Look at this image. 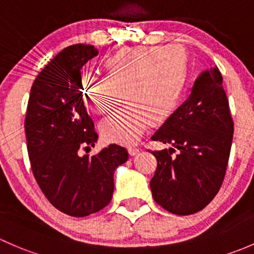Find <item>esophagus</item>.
Here are the masks:
<instances>
[{"mask_svg":"<svg viewBox=\"0 0 254 254\" xmlns=\"http://www.w3.org/2000/svg\"><path fill=\"white\" fill-rule=\"evenodd\" d=\"M127 151H129L130 155L135 156V155H137V153L140 152V148L139 147H129V148H127Z\"/></svg>","mask_w":254,"mask_h":254,"instance_id":"34e87169","label":"esophagus"}]
</instances>
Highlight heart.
Returning <instances> with one entry per match:
<instances>
[{
    "label": "heart",
    "mask_w": 254,
    "mask_h": 254,
    "mask_svg": "<svg viewBox=\"0 0 254 254\" xmlns=\"http://www.w3.org/2000/svg\"><path fill=\"white\" fill-rule=\"evenodd\" d=\"M104 76L84 75L81 93L97 115L107 114L123 91L124 108L99 125L108 142L132 143L148 125L165 123L176 111L187 83L188 59L183 48L127 47L103 61Z\"/></svg>",
    "instance_id": "obj_1"
}]
</instances>
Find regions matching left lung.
<instances>
[{
  "mask_svg": "<svg viewBox=\"0 0 254 254\" xmlns=\"http://www.w3.org/2000/svg\"><path fill=\"white\" fill-rule=\"evenodd\" d=\"M234 120L219 68L204 71L189 98L151 139L170 150L151 151L157 160L150 187L156 203L176 215L200 211L219 193L226 175ZM179 150V155L172 153Z\"/></svg>",
  "mask_w": 254,
  "mask_h": 254,
  "instance_id": "left-lung-1",
  "label": "left lung"
}]
</instances>
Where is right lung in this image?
Returning <instances> with one entry per match:
<instances>
[{"label": "right lung", "instance_id": "1", "mask_svg": "<svg viewBox=\"0 0 254 254\" xmlns=\"http://www.w3.org/2000/svg\"><path fill=\"white\" fill-rule=\"evenodd\" d=\"M98 54L93 45L64 49L37 76L24 120L30 166L38 186L60 211L83 217L111 203L115 168L127 151L117 143L81 155L98 135L84 107L81 68Z\"/></svg>", "mask_w": 254, "mask_h": 254}]
</instances>
